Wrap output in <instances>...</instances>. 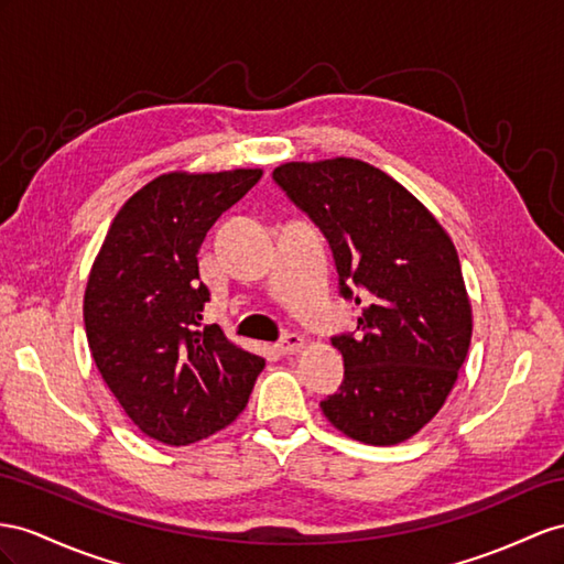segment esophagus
I'll return each instance as SVG.
<instances>
[{"mask_svg":"<svg viewBox=\"0 0 564 564\" xmlns=\"http://www.w3.org/2000/svg\"><path fill=\"white\" fill-rule=\"evenodd\" d=\"M302 345H305V338H302L300 334H285L281 340H279V350L283 355H293V352H300Z\"/></svg>","mask_w":564,"mask_h":564,"instance_id":"esophagus-1","label":"esophagus"}]
</instances>
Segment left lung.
<instances>
[{"label": "left lung", "instance_id": "8db88e82", "mask_svg": "<svg viewBox=\"0 0 564 564\" xmlns=\"http://www.w3.org/2000/svg\"><path fill=\"white\" fill-rule=\"evenodd\" d=\"M273 181L322 228L359 334L330 338L345 379L326 420L367 445L412 438L443 408L471 343V305L451 236L381 169L350 156L288 162Z\"/></svg>", "mask_w": 564, "mask_h": 564}]
</instances>
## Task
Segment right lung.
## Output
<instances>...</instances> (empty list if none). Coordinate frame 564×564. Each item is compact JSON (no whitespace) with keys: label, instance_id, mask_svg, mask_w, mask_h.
<instances>
[{"label":"right lung","instance_id":"1","mask_svg":"<svg viewBox=\"0 0 564 564\" xmlns=\"http://www.w3.org/2000/svg\"><path fill=\"white\" fill-rule=\"evenodd\" d=\"M262 169L171 171L126 202L95 257L83 300L95 365L131 422L159 443L191 445L248 405L264 359L212 324L199 245Z\"/></svg>","mask_w":564,"mask_h":564}]
</instances>
